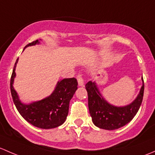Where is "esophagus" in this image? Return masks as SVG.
I'll list each match as a JSON object with an SVG mask.
<instances>
[{
  "instance_id": "obj_1",
  "label": "esophagus",
  "mask_w": 155,
  "mask_h": 155,
  "mask_svg": "<svg viewBox=\"0 0 155 155\" xmlns=\"http://www.w3.org/2000/svg\"><path fill=\"white\" fill-rule=\"evenodd\" d=\"M77 80H78V86H79V87H84V79H83L82 75H81V74H78V75L77 76Z\"/></svg>"
}]
</instances>
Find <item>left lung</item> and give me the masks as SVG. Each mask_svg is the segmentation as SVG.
<instances>
[{
    "mask_svg": "<svg viewBox=\"0 0 155 155\" xmlns=\"http://www.w3.org/2000/svg\"><path fill=\"white\" fill-rule=\"evenodd\" d=\"M137 98L130 104L125 106H115L107 101L100 92L96 83L89 81L86 84L88 94L89 114L93 124L104 130H116L122 127L133 119L136 116L143 101L144 93V82Z\"/></svg>",
    "mask_w": 155,
    "mask_h": 155,
    "instance_id": "obj_1",
    "label": "left lung"
}]
</instances>
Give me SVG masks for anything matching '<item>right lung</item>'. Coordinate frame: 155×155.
<instances>
[{
    "label": "right lung",
    "mask_w": 155,
    "mask_h": 155,
    "mask_svg": "<svg viewBox=\"0 0 155 155\" xmlns=\"http://www.w3.org/2000/svg\"><path fill=\"white\" fill-rule=\"evenodd\" d=\"M40 40L37 39L29 43L24 49L29 46L39 45ZM18 61V58L15 62L11 76L10 90L12 100L21 116L30 124L39 128L51 129L63 125L68 116L70 100L78 89L77 80L74 78L60 80L50 95L39 101L25 104L21 101L13 87Z\"/></svg>",
    "instance_id": "right-lung-1"
}]
</instances>
